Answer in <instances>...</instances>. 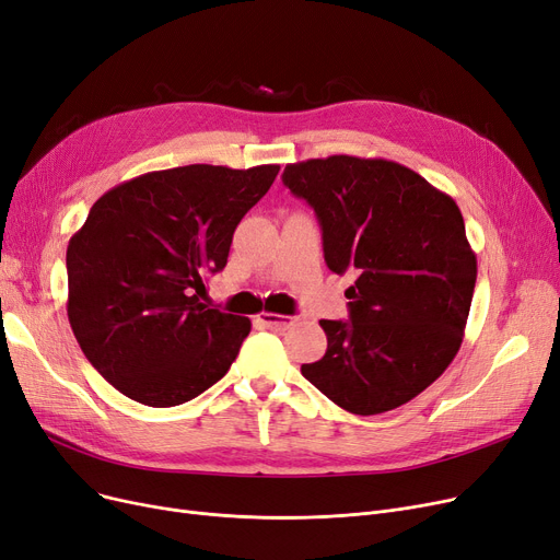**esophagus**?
Returning <instances> with one entry per match:
<instances>
[{"instance_id":"obj_1","label":"esophagus","mask_w":560,"mask_h":560,"mask_svg":"<svg viewBox=\"0 0 560 560\" xmlns=\"http://www.w3.org/2000/svg\"><path fill=\"white\" fill-rule=\"evenodd\" d=\"M298 318H293V315H279V313H260L258 315V323L270 327V329H285L293 325Z\"/></svg>"}]
</instances>
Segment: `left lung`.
I'll return each mask as SVG.
<instances>
[{"instance_id": "obj_1", "label": "left lung", "mask_w": 560, "mask_h": 560, "mask_svg": "<svg viewBox=\"0 0 560 560\" xmlns=\"http://www.w3.org/2000/svg\"><path fill=\"white\" fill-rule=\"evenodd\" d=\"M283 185L318 214L329 270L354 275L350 320H320L327 352L302 375L359 417L417 398L455 359L471 308L478 267L457 203L382 158L295 162Z\"/></svg>"}]
</instances>
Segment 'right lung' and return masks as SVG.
<instances>
[{"label":"right lung","instance_id":"1","mask_svg":"<svg viewBox=\"0 0 560 560\" xmlns=\"http://www.w3.org/2000/svg\"><path fill=\"white\" fill-rule=\"evenodd\" d=\"M279 164H187L120 183L70 237L68 320L91 366L120 394L174 407L235 361L252 320L208 308L203 277L226 267L233 231Z\"/></svg>","mask_w":560,"mask_h":560}]
</instances>
